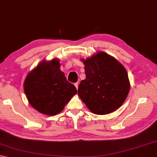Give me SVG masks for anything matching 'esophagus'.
Wrapping results in <instances>:
<instances>
[{
    "mask_svg": "<svg viewBox=\"0 0 157 157\" xmlns=\"http://www.w3.org/2000/svg\"><path fill=\"white\" fill-rule=\"evenodd\" d=\"M75 85L76 88L78 90V82H76V83H75Z\"/></svg>",
    "mask_w": 157,
    "mask_h": 157,
    "instance_id": "esophagus-1",
    "label": "esophagus"
}]
</instances>
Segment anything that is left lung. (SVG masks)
Here are the masks:
<instances>
[{"label":"left lung","instance_id":"left-lung-1","mask_svg":"<svg viewBox=\"0 0 157 157\" xmlns=\"http://www.w3.org/2000/svg\"><path fill=\"white\" fill-rule=\"evenodd\" d=\"M82 61L86 78L78 86L79 97L95 114L106 115L116 110L124 102L130 90L124 67L104 52Z\"/></svg>","mask_w":157,"mask_h":157}]
</instances>
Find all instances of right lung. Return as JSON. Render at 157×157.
<instances>
[{"mask_svg": "<svg viewBox=\"0 0 157 157\" xmlns=\"http://www.w3.org/2000/svg\"><path fill=\"white\" fill-rule=\"evenodd\" d=\"M24 90L29 103L39 112L55 115L77 93L60 70L59 61H43L26 76Z\"/></svg>", "mask_w": 157, "mask_h": 157, "instance_id": "add662e5", "label": "right lung"}]
</instances>
